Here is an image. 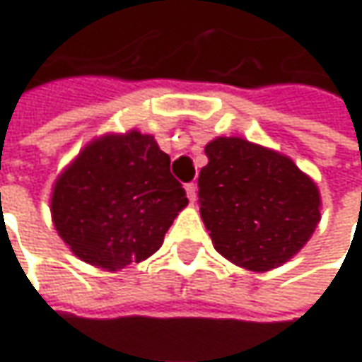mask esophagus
I'll use <instances>...</instances> for the list:
<instances>
[{
	"label": "esophagus",
	"mask_w": 362,
	"mask_h": 362,
	"mask_svg": "<svg viewBox=\"0 0 362 362\" xmlns=\"http://www.w3.org/2000/svg\"><path fill=\"white\" fill-rule=\"evenodd\" d=\"M185 193H187L189 202L193 203L197 199V185H195V183H187V185H185Z\"/></svg>",
	"instance_id": "1"
}]
</instances>
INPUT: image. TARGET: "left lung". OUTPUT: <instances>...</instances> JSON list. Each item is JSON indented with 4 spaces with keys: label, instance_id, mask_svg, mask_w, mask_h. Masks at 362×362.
I'll return each instance as SVG.
<instances>
[{
    "label": "left lung",
    "instance_id": "8db88e82",
    "mask_svg": "<svg viewBox=\"0 0 362 362\" xmlns=\"http://www.w3.org/2000/svg\"><path fill=\"white\" fill-rule=\"evenodd\" d=\"M199 211L214 247L235 266L268 272L296 256L320 221V193L294 160L240 136L205 145Z\"/></svg>",
    "mask_w": 362,
    "mask_h": 362
}]
</instances>
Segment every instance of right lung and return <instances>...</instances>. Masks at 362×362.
I'll list each match as a JSON object with an SVG mask.
<instances>
[{
    "label": "right lung",
    "instance_id": "right-lung-1",
    "mask_svg": "<svg viewBox=\"0 0 362 362\" xmlns=\"http://www.w3.org/2000/svg\"><path fill=\"white\" fill-rule=\"evenodd\" d=\"M171 159L151 134H105L56 179L52 221L82 262L120 270L153 256L187 205Z\"/></svg>",
    "mask_w": 362,
    "mask_h": 362
}]
</instances>
